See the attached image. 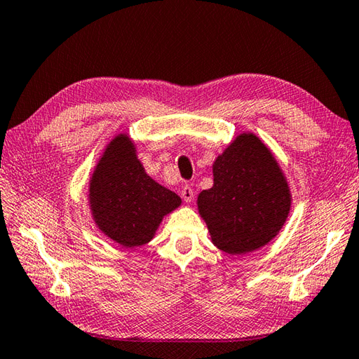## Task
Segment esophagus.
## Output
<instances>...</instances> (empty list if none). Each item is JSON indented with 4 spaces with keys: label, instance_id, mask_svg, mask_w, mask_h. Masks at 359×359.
I'll return each instance as SVG.
<instances>
[{
    "label": "esophagus",
    "instance_id": "34e87169",
    "mask_svg": "<svg viewBox=\"0 0 359 359\" xmlns=\"http://www.w3.org/2000/svg\"><path fill=\"white\" fill-rule=\"evenodd\" d=\"M180 196H182L183 200H185L187 203H189L191 200L194 198V191H193V188H191V187H183L182 191H180Z\"/></svg>",
    "mask_w": 359,
    "mask_h": 359
}]
</instances>
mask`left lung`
Instances as JSON below:
<instances>
[{"mask_svg": "<svg viewBox=\"0 0 359 359\" xmlns=\"http://www.w3.org/2000/svg\"><path fill=\"white\" fill-rule=\"evenodd\" d=\"M214 185L197 197L212 243L240 255L277 237L292 205L289 183L271 149L241 133L212 165Z\"/></svg>", "mask_w": 359, "mask_h": 359, "instance_id": "1", "label": "left lung"}]
</instances>
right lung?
<instances>
[{"label":"right lung","instance_id":"add662e5","mask_svg":"<svg viewBox=\"0 0 359 359\" xmlns=\"http://www.w3.org/2000/svg\"><path fill=\"white\" fill-rule=\"evenodd\" d=\"M88 203L99 231L122 248L151 241L166 214L180 197L145 172L136 145L127 133L114 136L104 149L88 183Z\"/></svg>","mask_w":359,"mask_h":359}]
</instances>
